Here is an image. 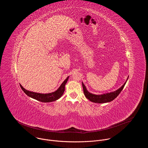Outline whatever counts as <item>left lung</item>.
Here are the masks:
<instances>
[{
	"instance_id": "obj_1",
	"label": "left lung",
	"mask_w": 148,
	"mask_h": 148,
	"mask_svg": "<svg viewBox=\"0 0 148 148\" xmlns=\"http://www.w3.org/2000/svg\"><path fill=\"white\" fill-rule=\"evenodd\" d=\"M128 77L126 79V82L123 84V85L120 87L119 89L117 90L114 91V92H111L109 93H106V94H101V95H96V94H93L92 93H90L87 90L85 85H84V83L82 82V86L84 90V94L85 95L86 97L91 101V102H95V103H106V102H109L112 101H113L115 98H116L118 95L120 94V92L122 91V89L123 88L125 84L127 81Z\"/></svg>"
}]
</instances>
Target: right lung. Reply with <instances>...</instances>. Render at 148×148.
Wrapping results in <instances>:
<instances>
[{
	"label": "right lung",
	"mask_w": 148,
	"mask_h": 148,
	"mask_svg": "<svg viewBox=\"0 0 148 148\" xmlns=\"http://www.w3.org/2000/svg\"><path fill=\"white\" fill-rule=\"evenodd\" d=\"M69 77H68L63 82L60 87L54 92L48 93V94H41V93H37L34 92L32 91H29L28 90H26L25 88H24L22 86H20L21 88L24 91V92L28 95L29 97L35 99L38 101L43 102H50L53 101H55L59 99L63 94L65 90V86L68 81Z\"/></svg>",
	"instance_id": "obj_1"
}]
</instances>
